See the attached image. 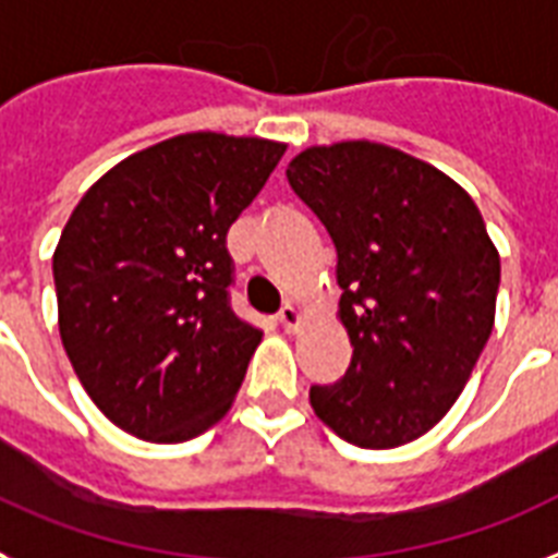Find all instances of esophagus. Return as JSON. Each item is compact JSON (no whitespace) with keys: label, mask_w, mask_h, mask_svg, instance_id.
Masks as SVG:
<instances>
[{"label":"esophagus","mask_w":558,"mask_h":558,"mask_svg":"<svg viewBox=\"0 0 558 558\" xmlns=\"http://www.w3.org/2000/svg\"><path fill=\"white\" fill-rule=\"evenodd\" d=\"M276 319H279V325H282L288 333H293V330H299V325H302V313H299L293 305H284Z\"/></svg>","instance_id":"esophagus-1"}]
</instances>
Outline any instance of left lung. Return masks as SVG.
Here are the masks:
<instances>
[{
    "label": "left lung",
    "instance_id": "1",
    "mask_svg": "<svg viewBox=\"0 0 558 558\" xmlns=\"http://www.w3.org/2000/svg\"><path fill=\"white\" fill-rule=\"evenodd\" d=\"M288 182L333 239L339 322L353 344L313 413L356 448L425 436L471 379L496 319L499 251L448 173L367 140L313 145Z\"/></svg>",
    "mask_w": 558,
    "mask_h": 558
}]
</instances>
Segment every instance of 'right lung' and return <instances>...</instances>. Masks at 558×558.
<instances>
[{"mask_svg":"<svg viewBox=\"0 0 558 558\" xmlns=\"http://www.w3.org/2000/svg\"><path fill=\"white\" fill-rule=\"evenodd\" d=\"M284 150L182 133L113 165L73 207L53 251L59 336L124 434L177 445L230 411L262 330L228 305L225 236Z\"/></svg>","mask_w":558,"mask_h":558,"instance_id":"add662e5","label":"right lung"}]
</instances>
